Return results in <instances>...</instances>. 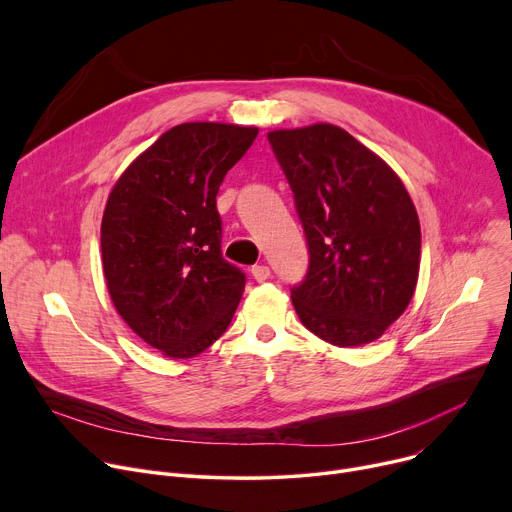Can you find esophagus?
<instances>
[{"label":"esophagus","mask_w":512,"mask_h":512,"mask_svg":"<svg viewBox=\"0 0 512 512\" xmlns=\"http://www.w3.org/2000/svg\"><path fill=\"white\" fill-rule=\"evenodd\" d=\"M251 273H253V279L261 283V281L269 279V275H271V269H269L267 265H255V267L251 269Z\"/></svg>","instance_id":"esophagus-1"}]
</instances>
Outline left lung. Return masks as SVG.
I'll use <instances>...</instances> for the list:
<instances>
[{
  "instance_id": "left-lung-1",
  "label": "left lung",
  "mask_w": 512,
  "mask_h": 512,
  "mask_svg": "<svg viewBox=\"0 0 512 512\" xmlns=\"http://www.w3.org/2000/svg\"><path fill=\"white\" fill-rule=\"evenodd\" d=\"M294 192L310 265L291 302L318 338L369 344L409 306L421 229L399 176L348 131L330 123L269 131Z\"/></svg>"
}]
</instances>
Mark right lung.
Segmentation results:
<instances>
[{
	"instance_id": "right-lung-1",
	"label": "right lung",
	"mask_w": 512,
	"mask_h": 512,
	"mask_svg": "<svg viewBox=\"0 0 512 512\" xmlns=\"http://www.w3.org/2000/svg\"><path fill=\"white\" fill-rule=\"evenodd\" d=\"M259 129L182 123L121 174L101 223L109 296L125 324L170 358H192L229 328L245 273L225 261L216 194Z\"/></svg>"
}]
</instances>
